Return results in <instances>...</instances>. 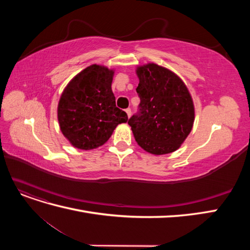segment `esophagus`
<instances>
[{"mask_svg": "<svg viewBox=\"0 0 250 250\" xmlns=\"http://www.w3.org/2000/svg\"><path fill=\"white\" fill-rule=\"evenodd\" d=\"M125 112L127 113V117L130 118V116H131V109H130V108H126V109H125Z\"/></svg>", "mask_w": 250, "mask_h": 250, "instance_id": "esophagus-1", "label": "esophagus"}]
</instances>
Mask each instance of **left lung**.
Instances as JSON below:
<instances>
[{"label":"left lung","mask_w":250,"mask_h":250,"mask_svg":"<svg viewBox=\"0 0 250 250\" xmlns=\"http://www.w3.org/2000/svg\"><path fill=\"white\" fill-rule=\"evenodd\" d=\"M139 111L128 124L147 152H174L191 132L195 111L192 97L176 74L155 63L139 66Z\"/></svg>","instance_id":"8db88e82"}]
</instances>
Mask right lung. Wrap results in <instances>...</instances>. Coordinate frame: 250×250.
I'll use <instances>...</instances> for the list:
<instances>
[{"instance_id": "add662e5", "label": "right lung", "mask_w": 250, "mask_h": 250, "mask_svg": "<svg viewBox=\"0 0 250 250\" xmlns=\"http://www.w3.org/2000/svg\"><path fill=\"white\" fill-rule=\"evenodd\" d=\"M113 71L93 64L66 85L58 103L60 130L74 147L90 150L106 143L115 128L128 121L116 106L111 90Z\"/></svg>"}]
</instances>
